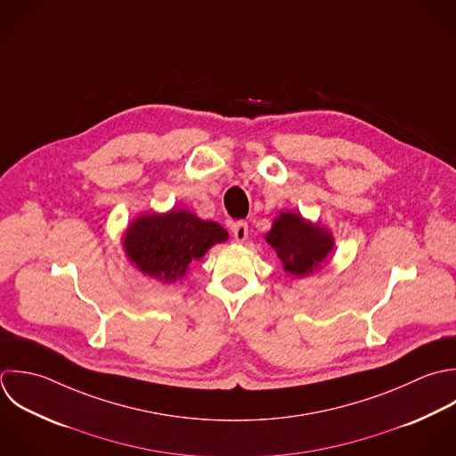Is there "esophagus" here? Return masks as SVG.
<instances>
[{"label":"esophagus","mask_w":456,"mask_h":456,"mask_svg":"<svg viewBox=\"0 0 456 456\" xmlns=\"http://www.w3.org/2000/svg\"><path fill=\"white\" fill-rule=\"evenodd\" d=\"M232 234H234L236 241H240V243L247 241V238H248V224L247 222H236L234 227H232Z\"/></svg>","instance_id":"obj_1"}]
</instances>
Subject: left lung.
Masks as SVG:
<instances>
[{
	"instance_id": "obj_1",
	"label": "left lung",
	"mask_w": 456,
	"mask_h": 456,
	"mask_svg": "<svg viewBox=\"0 0 456 456\" xmlns=\"http://www.w3.org/2000/svg\"><path fill=\"white\" fill-rule=\"evenodd\" d=\"M265 240L282 261V270L300 279L322 270L336 250L332 232L297 211H281Z\"/></svg>"
}]
</instances>
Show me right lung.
Wrapping results in <instances>:
<instances>
[{
    "mask_svg": "<svg viewBox=\"0 0 456 456\" xmlns=\"http://www.w3.org/2000/svg\"><path fill=\"white\" fill-rule=\"evenodd\" d=\"M229 232L213 220H202L190 209L142 213L127 224L122 250L138 272L172 284L188 273L191 261L202 259Z\"/></svg>",
    "mask_w": 456,
    "mask_h": 456,
    "instance_id": "right-lung-1",
    "label": "right lung"
}]
</instances>
